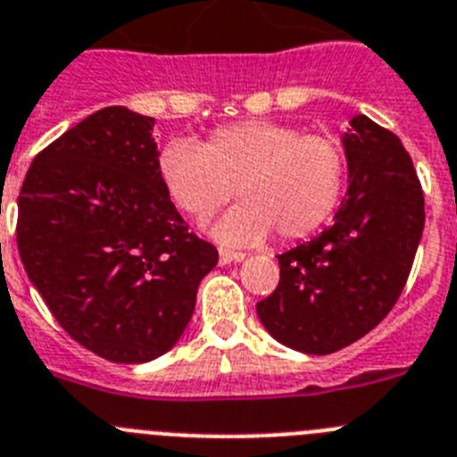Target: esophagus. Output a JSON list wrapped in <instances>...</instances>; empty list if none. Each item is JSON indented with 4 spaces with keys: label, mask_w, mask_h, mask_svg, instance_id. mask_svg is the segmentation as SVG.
Wrapping results in <instances>:
<instances>
[{
    "label": "esophagus",
    "mask_w": 457,
    "mask_h": 457,
    "mask_svg": "<svg viewBox=\"0 0 457 457\" xmlns=\"http://www.w3.org/2000/svg\"><path fill=\"white\" fill-rule=\"evenodd\" d=\"M245 261V253H237V251H220V265H231V262H242Z\"/></svg>",
    "instance_id": "1"
}]
</instances>
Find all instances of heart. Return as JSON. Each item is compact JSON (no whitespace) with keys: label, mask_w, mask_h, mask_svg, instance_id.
I'll use <instances>...</instances> for the list:
<instances>
[{"label":"heart","mask_w":457,"mask_h":457,"mask_svg":"<svg viewBox=\"0 0 457 457\" xmlns=\"http://www.w3.org/2000/svg\"><path fill=\"white\" fill-rule=\"evenodd\" d=\"M158 179L183 212L204 220L236 195L237 206L212 224L226 246H253L276 231L308 237L330 220L346 186V156L326 136L267 120L220 127L201 142L171 140L158 154Z\"/></svg>","instance_id":"b5f03b06"}]
</instances>
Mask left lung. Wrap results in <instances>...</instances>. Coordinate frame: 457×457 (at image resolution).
<instances>
[{"label": "left lung", "instance_id": "1", "mask_svg": "<svg viewBox=\"0 0 457 457\" xmlns=\"http://www.w3.org/2000/svg\"><path fill=\"white\" fill-rule=\"evenodd\" d=\"M342 136L349 187L333 224L278 256V287L256 305L280 345L326 355L392 311L424 233V192L399 137L355 115Z\"/></svg>", "mask_w": 457, "mask_h": 457}]
</instances>
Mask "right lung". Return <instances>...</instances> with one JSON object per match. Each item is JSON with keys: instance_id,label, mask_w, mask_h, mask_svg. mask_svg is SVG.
Wrapping results in <instances>:
<instances>
[{"instance_id": "right-lung-1", "label": "right lung", "mask_w": 457, "mask_h": 457, "mask_svg": "<svg viewBox=\"0 0 457 457\" xmlns=\"http://www.w3.org/2000/svg\"><path fill=\"white\" fill-rule=\"evenodd\" d=\"M154 124L127 106L92 112L33 158L18 196L33 287L70 337L124 365L177 345L220 258L161 186Z\"/></svg>"}]
</instances>
